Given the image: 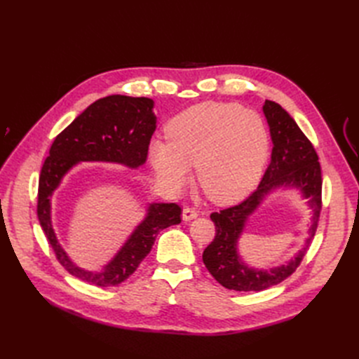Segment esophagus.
Masks as SVG:
<instances>
[{"label":"esophagus","mask_w":359,"mask_h":359,"mask_svg":"<svg viewBox=\"0 0 359 359\" xmlns=\"http://www.w3.org/2000/svg\"><path fill=\"white\" fill-rule=\"evenodd\" d=\"M199 215V211L196 208H193V206H186V208L182 210V220L184 222H190L193 219H196Z\"/></svg>","instance_id":"obj_1"}]
</instances>
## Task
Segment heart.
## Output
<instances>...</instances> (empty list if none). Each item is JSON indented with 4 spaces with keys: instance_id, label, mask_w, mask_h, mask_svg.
<instances>
[{
    "instance_id": "b5f03b06",
    "label": "heart",
    "mask_w": 359,
    "mask_h": 359,
    "mask_svg": "<svg viewBox=\"0 0 359 359\" xmlns=\"http://www.w3.org/2000/svg\"><path fill=\"white\" fill-rule=\"evenodd\" d=\"M165 139L149 144L156 177L180 191L196 165V181L219 203H231L255 189L266 163L269 135L264 118L235 103L206 102L173 116Z\"/></svg>"
}]
</instances>
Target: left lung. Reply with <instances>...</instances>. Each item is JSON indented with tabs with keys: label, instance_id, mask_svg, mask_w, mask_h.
<instances>
[{
	"label": "left lung",
	"instance_id": "left-lung-1",
	"mask_svg": "<svg viewBox=\"0 0 359 359\" xmlns=\"http://www.w3.org/2000/svg\"><path fill=\"white\" fill-rule=\"evenodd\" d=\"M264 114L273 139L269 166L257 189L245 201L211 214V220L215 224V236L202 255L210 274L222 286L231 290L260 292L281 283L295 273L309 247H304L302 252L287 265L271 268L269 271L248 268L243 262L236 250L238 240L248 215L255 212L268 193L283 186L298 187L302 196L309 199L314 214L307 244L316 232L322 210V170L316 149L301 132L295 119L278 103L266 100Z\"/></svg>",
	"mask_w": 359,
	"mask_h": 359
}]
</instances>
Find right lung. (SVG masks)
Returning <instances> with one entry per match:
<instances>
[{
	"instance_id": "right-lung-1",
	"label": "right lung",
	"mask_w": 359,
	"mask_h": 359,
	"mask_svg": "<svg viewBox=\"0 0 359 359\" xmlns=\"http://www.w3.org/2000/svg\"><path fill=\"white\" fill-rule=\"evenodd\" d=\"M147 97L107 95L90 104L55 137L39 178L37 217L58 262L86 283L118 286L132 276L154 245L160 231L181 223L177 203H151L145 220L100 273L76 266L58 244L50 222V196L62 177L79 161H111L128 168L144 165L157 118Z\"/></svg>"
}]
</instances>
